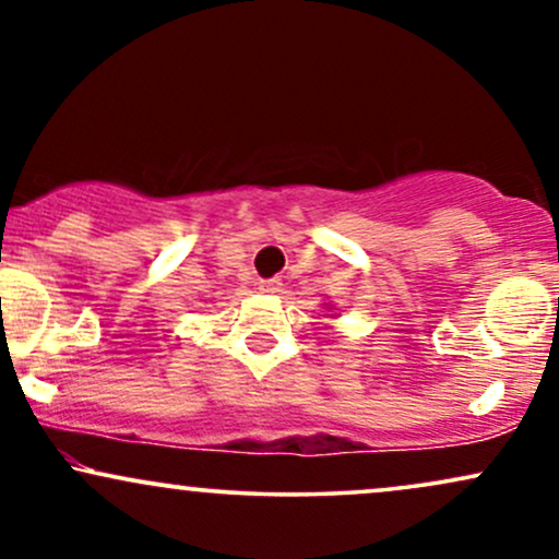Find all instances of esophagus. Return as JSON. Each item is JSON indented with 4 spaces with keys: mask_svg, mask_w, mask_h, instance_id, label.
<instances>
[{
    "mask_svg": "<svg viewBox=\"0 0 559 559\" xmlns=\"http://www.w3.org/2000/svg\"><path fill=\"white\" fill-rule=\"evenodd\" d=\"M258 288L262 294H278L281 292V278H260Z\"/></svg>",
    "mask_w": 559,
    "mask_h": 559,
    "instance_id": "1",
    "label": "esophagus"
}]
</instances>
